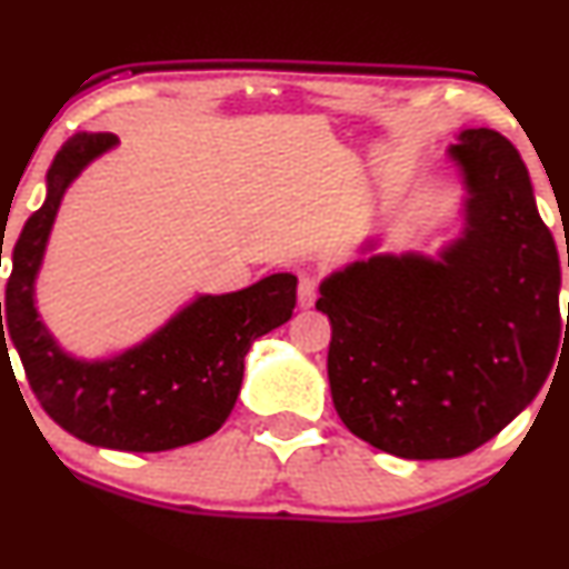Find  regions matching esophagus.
I'll list each match as a JSON object with an SVG mask.
<instances>
[{
  "instance_id": "1",
  "label": "esophagus",
  "mask_w": 569,
  "mask_h": 569,
  "mask_svg": "<svg viewBox=\"0 0 569 569\" xmlns=\"http://www.w3.org/2000/svg\"><path fill=\"white\" fill-rule=\"evenodd\" d=\"M297 297H299V305H302V307H312L315 299H318V278H312V276L299 278Z\"/></svg>"
}]
</instances>
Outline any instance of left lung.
Instances as JSON below:
<instances>
[{"mask_svg":"<svg viewBox=\"0 0 569 569\" xmlns=\"http://www.w3.org/2000/svg\"><path fill=\"white\" fill-rule=\"evenodd\" d=\"M450 156L469 188L463 238L440 262H355L315 305L331 320L339 419L373 448L419 461L467 456L522 413L562 326L557 243L517 148L480 127L461 132Z\"/></svg>","mask_w":569,"mask_h":569,"instance_id":"1","label":"left lung"}]
</instances>
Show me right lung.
Returning a JSON list of instances; mask_svg holds the SVG:
<instances>
[{
  "label": "right lung",
  "mask_w": 569,
  "mask_h": 569,
  "mask_svg": "<svg viewBox=\"0 0 569 569\" xmlns=\"http://www.w3.org/2000/svg\"><path fill=\"white\" fill-rule=\"evenodd\" d=\"M116 142L113 134L81 132L54 156L42 209L29 217L12 249L0 350L7 352L4 337L12 339L33 395L68 435L98 448L159 453L222 427L241 392L251 341L291 318L297 278L278 272L243 291L198 297L119 358L84 362L66 355L39 320L33 280L66 188Z\"/></svg>",
  "instance_id": "add662e5"
}]
</instances>
